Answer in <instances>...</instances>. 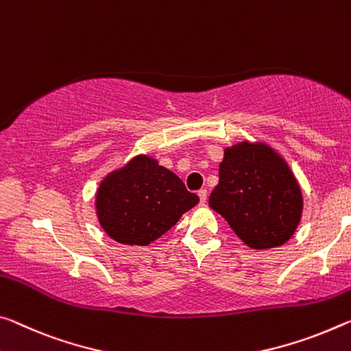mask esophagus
I'll use <instances>...</instances> for the list:
<instances>
[{"label": "esophagus", "mask_w": 351, "mask_h": 351, "mask_svg": "<svg viewBox=\"0 0 351 351\" xmlns=\"http://www.w3.org/2000/svg\"><path fill=\"white\" fill-rule=\"evenodd\" d=\"M198 197H199V202H202V204L206 203V198H208V191H206V189H199Z\"/></svg>", "instance_id": "obj_1"}]
</instances>
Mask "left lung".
Here are the masks:
<instances>
[{"label": "left lung", "instance_id": "obj_1", "mask_svg": "<svg viewBox=\"0 0 351 351\" xmlns=\"http://www.w3.org/2000/svg\"><path fill=\"white\" fill-rule=\"evenodd\" d=\"M209 206L248 247L264 250L291 239L303 198L291 169L274 149L245 142L225 149Z\"/></svg>", "mask_w": 351, "mask_h": 351}]
</instances>
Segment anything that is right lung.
<instances>
[{
    "mask_svg": "<svg viewBox=\"0 0 351 351\" xmlns=\"http://www.w3.org/2000/svg\"><path fill=\"white\" fill-rule=\"evenodd\" d=\"M198 203L184 182L148 156L110 173L97 193L103 230L120 243L148 245Z\"/></svg>",
    "mask_w": 351,
    "mask_h": 351,
    "instance_id": "obj_1",
    "label": "right lung"
}]
</instances>
